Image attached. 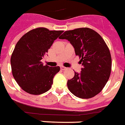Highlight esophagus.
<instances>
[{"label":"esophagus","instance_id":"34e87169","mask_svg":"<svg viewBox=\"0 0 125 125\" xmlns=\"http://www.w3.org/2000/svg\"><path fill=\"white\" fill-rule=\"evenodd\" d=\"M61 69L62 70V71H64V70L67 69V68H66V67H63V66H61Z\"/></svg>","mask_w":125,"mask_h":125}]
</instances>
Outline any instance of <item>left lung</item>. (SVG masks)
<instances>
[{
	"label": "left lung",
	"mask_w": 125,
	"mask_h": 125,
	"mask_svg": "<svg viewBox=\"0 0 125 125\" xmlns=\"http://www.w3.org/2000/svg\"><path fill=\"white\" fill-rule=\"evenodd\" d=\"M59 38L71 42L83 66L80 73L75 72L73 78L67 81L69 91L83 99L94 97L103 89L111 73L112 58L106 42L88 27L66 31Z\"/></svg>",
	"instance_id": "1"
}]
</instances>
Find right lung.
<instances>
[{
  "mask_svg": "<svg viewBox=\"0 0 125 125\" xmlns=\"http://www.w3.org/2000/svg\"><path fill=\"white\" fill-rule=\"evenodd\" d=\"M62 32L38 27L17 42L10 58L11 70L14 79L25 92L40 95L51 88L60 67L44 65L41 60Z\"/></svg>",
  "mask_w": 125,
  "mask_h": 125,
  "instance_id": "add662e5",
  "label": "right lung"
}]
</instances>
